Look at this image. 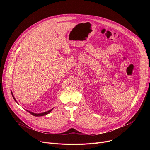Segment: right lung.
I'll use <instances>...</instances> for the list:
<instances>
[{
  "instance_id": "obj_1",
  "label": "right lung",
  "mask_w": 150,
  "mask_h": 150,
  "mask_svg": "<svg viewBox=\"0 0 150 150\" xmlns=\"http://www.w3.org/2000/svg\"><path fill=\"white\" fill-rule=\"evenodd\" d=\"M11 94H12V97H13L14 100L17 103V101H16V100H15V97H14V96H13V93H12V91H11ZM53 109V108L51 110H49V111H47V112H44V113H33V112H30V111H28V110H27V112H28L30 113H31L32 115H33V116H45V115H46L49 114V113L51 112V111H52Z\"/></svg>"
}]
</instances>
